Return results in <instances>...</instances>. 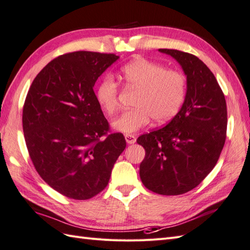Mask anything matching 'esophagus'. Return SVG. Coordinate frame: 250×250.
Here are the masks:
<instances>
[{
  "label": "esophagus",
  "mask_w": 250,
  "mask_h": 250,
  "mask_svg": "<svg viewBox=\"0 0 250 250\" xmlns=\"http://www.w3.org/2000/svg\"><path fill=\"white\" fill-rule=\"evenodd\" d=\"M125 140H126V142L128 143V144H133V143H136L137 138L135 136H132V135H126L125 136Z\"/></svg>",
  "instance_id": "obj_1"
}]
</instances>
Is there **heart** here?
I'll list each match as a JSON object with an SVG mask.
<instances>
[{
    "instance_id": "1",
    "label": "heart",
    "mask_w": 250,
    "mask_h": 250,
    "mask_svg": "<svg viewBox=\"0 0 250 250\" xmlns=\"http://www.w3.org/2000/svg\"><path fill=\"white\" fill-rule=\"evenodd\" d=\"M121 77L128 87L139 89L136 107L122 112L112 121V128L132 135L147 125L166 123L179 112L187 94V78L177 70L166 69L144 58H138L121 69ZM119 86L111 76H105L95 89L97 104L107 114L119 106Z\"/></svg>"
}]
</instances>
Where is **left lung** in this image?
<instances>
[{"label": "left lung", "instance_id": "1", "mask_svg": "<svg viewBox=\"0 0 250 250\" xmlns=\"http://www.w3.org/2000/svg\"><path fill=\"white\" fill-rule=\"evenodd\" d=\"M187 76V94L179 112L160 129L140 136L145 149L140 177L161 195H180L197 187L220 158L226 140L227 107L215 76L192 54L160 48Z\"/></svg>", "mask_w": 250, "mask_h": 250}]
</instances>
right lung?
Returning a JSON list of instances; mask_svg holds the SVG:
<instances>
[{
    "instance_id": "1",
    "label": "right lung",
    "mask_w": 250,
    "mask_h": 250,
    "mask_svg": "<svg viewBox=\"0 0 250 250\" xmlns=\"http://www.w3.org/2000/svg\"><path fill=\"white\" fill-rule=\"evenodd\" d=\"M119 56L74 52L48 62L36 76L23 107V132L36 171L62 195L84 200L107 187L126 147L109 124L93 87Z\"/></svg>"
}]
</instances>
